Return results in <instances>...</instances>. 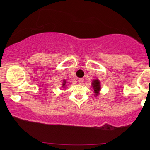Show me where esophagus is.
<instances>
[{"label":"esophagus","mask_w":150,"mask_h":150,"mask_svg":"<svg viewBox=\"0 0 150 150\" xmlns=\"http://www.w3.org/2000/svg\"><path fill=\"white\" fill-rule=\"evenodd\" d=\"M83 82H84V79L83 78H80L78 80L79 84H82V83H83Z\"/></svg>","instance_id":"1"}]
</instances>
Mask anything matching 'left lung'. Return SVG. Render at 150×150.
<instances>
[{
    "label": "left lung",
    "mask_w": 150,
    "mask_h": 150,
    "mask_svg": "<svg viewBox=\"0 0 150 150\" xmlns=\"http://www.w3.org/2000/svg\"><path fill=\"white\" fill-rule=\"evenodd\" d=\"M92 87L94 89V94H95L94 95L97 96L99 94V91L101 89V84L99 80H97V79H95V80H93L92 83Z\"/></svg>",
    "instance_id": "8db88e82"
}]
</instances>
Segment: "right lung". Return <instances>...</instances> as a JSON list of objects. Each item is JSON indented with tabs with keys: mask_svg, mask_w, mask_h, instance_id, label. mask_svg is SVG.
I'll list each match as a JSON object with an SVG mask.
<instances>
[{
	"mask_svg": "<svg viewBox=\"0 0 150 150\" xmlns=\"http://www.w3.org/2000/svg\"><path fill=\"white\" fill-rule=\"evenodd\" d=\"M65 86H66V81H65V80H63V86H62V87H63V88H65Z\"/></svg>",
	"mask_w": 150,
	"mask_h": 150,
	"instance_id": "add662e5",
	"label": "right lung"
}]
</instances>
